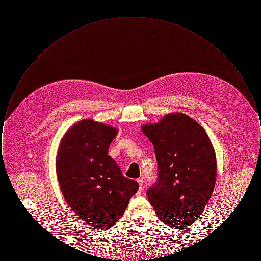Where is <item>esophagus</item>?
I'll list each match as a JSON object with an SVG mask.
<instances>
[{"mask_svg": "<svg viewBox=\"0 0 261 261\" xmlns=\"http://www.w3.org/2000/svg\"><path fill=\"white\" fill-rule=\"evenodd\" d=\"M137 182H138V184H139V190L140 191H143V189H144V180L142 179V178H139V179H137Z\"/></svg>", "mask_w": 261, "mask_h": 261, "instance_id": "obj_1", "label": "esophagus"}]
</instances>
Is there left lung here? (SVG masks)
Segmentation results:
<instances>
[{"mask_svg": "<svg viewBox=\"0 0 261 261\" xmlns=\"http://www.w3.org/2000/svg\"><path fill=\"white\" fill-rule=\"evenodd\" d=\"M155 152L159 180L147 192L163 223L186 229L199 218L216 182L215 150L205 130L181 112L141 127Z\"/></svg>", "mask_w": 261, "mask_h": 261, "instance_id": "obj_1", "label": "left lung"}]
</instances>
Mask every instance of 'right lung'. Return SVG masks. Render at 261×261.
<instances>
[{
	"label": "right lung",
	"mask_w": 261,
	"mask_h": 261,
	"mask_svg": "<svg viewBox=\"0 0 261 261\" xmlns=\"http://www.w3.org/2000/svg\"><path fill=\"white\" fill-rule=\"evenodd\" d=\"M118 130L83 119L61 140L56 171L62 196L71 210L89 226L107 230L123 215L139 184L124 177L109 155Z\"/></svg>",
	"instance_id": "right-lung-1"
}]
</instances>
